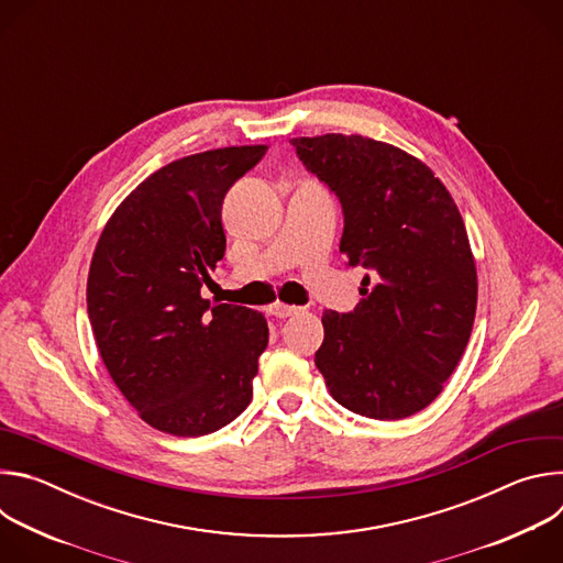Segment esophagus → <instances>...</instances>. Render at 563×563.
I'll return each mask as SVG.
<instances>
[{
	"label": "esophagus",
	"instance_id": "esophagus-1",
	"mask_svg": "<svg viewBox=\"0 0 563 563\" xmlns=\"http://www.w3.org/2000/svg\"><path fill=\"white\" fill-rule=\"evenodd\" d=\"M296 311H298V307L285 305V302H274V305L269 307V313L276 316V318H287V316H291V313H296Z\"/></svg>",
	"mask_w": 563,
	"mask_h": 563
}]
</instances>
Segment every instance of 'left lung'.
Segmentation results:
<instances>
[{"mask_svg": "<svg viewBox=\"0 0 563 563\" xmlns=\"http://www.w3.org/2000/svg\"><path fill=\"white\" fill-rule=\"evenodd\" d=\"M309 174L341 202V254L365 267L363 300L323 311L313 363L354 415L406 419L441 394L476 311V269L463 218L439 178L391 144L363 135L294 137Z\"/></svg>", "mask_w": 563, "mask_h": 563, "instance_id": "8db88e82", "label": "left lung"}]
</instances>
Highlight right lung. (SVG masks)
I'll list each match as a JSON object with an SVG mask.
<instances>
[{
    "mask_svg": "<svg viewBox=\"0 0 563 563\" xmlns=\"http://www.w3.org/2000/svg\"><path fill=\"white\" fill-rule=\"evenodd\" d=\"M267 146H227L157 169L107 222L87 305L100 356L124 398L155 430L202 437L252 400L267 320L200 296L224 256L222 200Z\"/></svg>",
    "mask_w": 563,
    "mask_h": 563,
    "instance_id": "obj_1",
    "label": "right lung"
}]
</instances>
